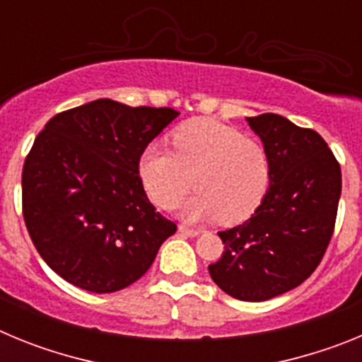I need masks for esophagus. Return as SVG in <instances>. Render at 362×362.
<instances>
[{"mask_svg": "<svg viewBox=\"0 0 362 362\" xmlns=\"http://www.w3.org/2000/svg\"><path fill=\"white\" fill-rule=\"evenodd\" d=\"M179 232L183 233V235H188V238H197V235L201 233V230L199 228H190V226L181 225V226H179Z\"/></svg>", "mask_w": 362, "mask_h": 362, "instance_id": "esophagus-1", "label": "esophagus"}]
</instances>
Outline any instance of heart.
<instances>
[{
  "instance_id": "obj_1",
  "label": "heart",
  "mask_w": 362,
  "mask_h": 362,
  "mask_svg": "<svg viewBox=\"0 0 362 362\" xmlns=\"http://www.w3.org/2000/svg\"><path fill=\"white\" fill-rule=\"evenodd\" d=\"M172 148L146 146L137 163L143 187L158 206H174L192 181L197 190L179 206L185 219L238 225L261 206L270 187V159L259 141L199 117L174 130Z\"/></svg>"
}]
</instances>
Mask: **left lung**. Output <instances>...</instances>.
Masks as SVG:
<instances>
[{
  "label": "left lung",
  "instance_id": "1",
  "mask_svg": "<svg viewBox=\"0 0 362 362\" xmlns=\"http://www.w3.org/2000/svg\"><path fill=\"white\" fill-rule=\"evenodd\" d=\"M270 159V187L243 225L219 232L225 252L209 272L239 300L296 288L321 263L341 197V166L326 141L277 114L246 117Z\"/></svg>",
  "mask_w": 362,
  "mask_h": 362
}]
</instances>
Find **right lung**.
<instances>
[{
  "label": "right lung",
  "instance_id": "1",
  "mask_svg": "<svg viewBox=\"0 0 362 362\" xmlns=\"http://www.w3.org/2000/svg\"><path fill=\"white\" fill-rule=\"evenodd\" d=\"M174 108L95 99L56 114L23 165V217L57 276L110 293L136 283L177 226L156 212L137 163Z\"/></svg>",
  "mask_w": 362,
  "mask_h": 362
}]
</instances>
